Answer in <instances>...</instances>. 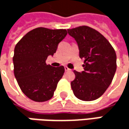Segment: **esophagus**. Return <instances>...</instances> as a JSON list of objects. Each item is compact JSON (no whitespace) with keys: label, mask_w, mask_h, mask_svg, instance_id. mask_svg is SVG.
<instances>
[{"label":"esophagus","mask_w":129,"mask_h":129,"mask_svg":"<svg viewBox=\"0 0 129 129\" xmlns=\"http://www.w3.org/2000/svg\"><path fill=\"white\" fill-rule=\"evenodd\" d=\"M64 68H65V71H66V72H69V71H71V69H69L67 66H65Z\"/></svg>","instance_id":"esophagus-1"}]
</instances>
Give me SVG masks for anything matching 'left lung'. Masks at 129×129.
Listing matches in <instances>:
<instances>
[{"label": "left lung", "instance_id": "left-lung-1", "mask_svg": "<svg viewBox=\"0 0 129 129\" xmlns=\"http://www.w3.org/2000/svg\"><path fill=\"white\" fill-rule=\"evenodd\" d=\"M67 30L77 42L79 56L84 60V70L74 71L75 78L71 87L78 99L95 100L112 82L116 69V52L108 39L93 28L80 26Z\"/></svg>", "mask_w": 129, "mask_h": 129}]
</instances>
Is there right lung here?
Here are the masks:
<instances>
[{"instance_id":"obj_1","label":"right lung","mask_w":129,"mask_h":129,"mask_svg":"<svg viewBox=\"0 0 129 129\" xmlns=\"http://www.w3.org/2000/svg\"><path fill=\"white\" fill-rule=\"evenodd\" d=\"M67 35L65 29L37 27L16 44L13 60L14 75L23 93L34 102L51 99L65 72L63 66L53 67L45 61L56 52Z\"/></svg>"}]
</instances>
